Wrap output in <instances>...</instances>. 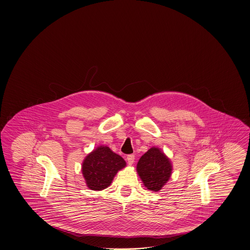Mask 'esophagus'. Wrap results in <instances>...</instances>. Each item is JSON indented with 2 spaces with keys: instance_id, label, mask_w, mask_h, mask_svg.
Masks as SVG:
<instances>
[{
  "instance_id": "esophagus-1",
  "label": "esophagus",
  "mask_w": 250,
  "mask_h": 250,
  "mask_svg": "<svg viewBox=\"0 0 250 250\" xmlns=\"http://www.w3.org/2000/svg\"><path fill=\"white\" fill-rule=\"evenodd\" d=\"M134 160H135V157H134V155H132V154H130V155H128V156H127V161H128V164H129V165L133 164V163H134Z\"/></svg>"
}]
</instances>
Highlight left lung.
Segmentation results:
<instances>
[{"instance_id": "obj_1", "label": "left lung", "mask_w": 250, "mask_h": 250, "mask_svg": "<svg viewBox=\"0 0 250 250\" xmlns=\"http://www.w3.org/2000/svg\"><path fill=\"white\" fill-rule=\"evenodd\" d=\"M172 164L163 150L152 147L137 164V172L144 186L152 192L162 190L171 177Z\"/></svg>"}]
</instances>
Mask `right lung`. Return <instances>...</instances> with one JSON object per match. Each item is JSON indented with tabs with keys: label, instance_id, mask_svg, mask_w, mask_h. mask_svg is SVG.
Wrapping results in <instances>:
<instances>
[{
	"label": "right lung",
	"instance_id": "obj_1",
	"mask_svg": "<svg viewBox=\"0 0 250 250\" xmlns=\"http://www.w3.org/2000/svg\"><path fill=\"white\" fill-rule=\"evenodd\" d=\"M126 166V162L109 147L100 145L88 153L82 164V174L86 186L93 191H101L111 185L117 172Z\"/></svg>",
	"mask_w": 250,
	"mask_h": 250
}]
</instances>
